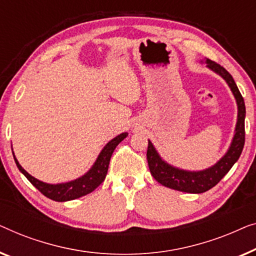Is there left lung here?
Returning <instances> with one entry per match:
<instances>
[{"label": "left lung", "instance_id": "1", "mask_svg": "<svg viewBox=\"0 0 256 256\" xmlns=\"http://www.w3.org/2000/svg\"><path fill=\"white\" fill-rule=\"evenodd\" d=\"M200 62H203V60H200ZM205 64H206L208 70L214 72L216 74L224 78L230 89H231L236 102L238 116L234 136H233L228 152L214 166L206 169H203V170H186V169L174 167V166L168 164L167 161H164L160 156V154L158 153L150 140H148V147H147V161H148V167L153 178L162 186H167V188L178 190V192H183L202 194L214 188L228 174L230 169L233 167V164L236 162L244 145L246 108H244L242 96H241L232 75L224 67H222L220 64H216L214 61H211L210 59L205 60Z\"/></svg>", "mask_w": 256, "mask_h": 256}]
</instances>
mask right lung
<instances>
[{
  "label": "right lung",
  "instance_id": "obj_1",
  "mask_svg": "<svg viewBox=\"0 0 256 256\" xmlns=\"http://www.w3.org/2000/svg\"><path fill=\"white\" fill-rule=\"evenodd\" d=\"M128 134V132H124L120 133V136H114V139H111L110 142L103 147V150H100L96 161L84 175H82L80 178L75 180H72V181L56 183V184L42 182L40 180L34 178V176L28 174V172L22 167L18 160L16 159L15 154H12L14 159H15V162L17 164V168L20 169V172L42 194V195L56 202H67L88 195V194L94 192V190L104 181L108 172V168H109L111 156H112L114 148H116L117 145L122 142V140L126 138Z\"/></svg>",
  "mask_w": 256,
  "mask_h": 256
}]
</instances>
